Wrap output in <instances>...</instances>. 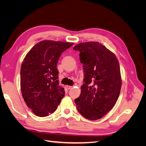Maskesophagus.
Returning a JSON list of instances; mask_svg holds the SVG:
<instances>
[{
	"label": "esophagus",
	"mask_w": 146,
	"mask_h": 146,
	"mask_svg": "<svg viewBox=\"0 0 146 146\" xmlns=\"http://www.w3.org/2000/svg\"><path fill=\"white\" fill-rule=\"evenodd\" d=\"M72 86H69V85H67V86H66V88H68V90H69V89H70V88H71Z\"/></svg>",
	"instance_id": "1"
}]
</instances>
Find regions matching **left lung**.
I'll list each match as a JSON object with an SVG mask.
<instances>
[{"mask_svg":"<svg viewBox=\"0 0 146 146\" xmlns=\"http://www.w3.org/2000/svg\"><path fill=\"white\" fill-rule=\"evenodd\" d=\"M80 52L85 72L80 96L75 99L77 108L89 120L104 116L116 104L122 79L115 54L98 42L80 43L74 47Z\"/></svg>","mask_w":146,"mask_h":146,"instance_id":"left-lung-1","label":"left lung"}]
</instances>
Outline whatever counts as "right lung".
I'll return each mask as SVG.
<instances>
[{"mask_svg":"<svg viewBox=\"0 0 146 146\" xmlns=\"http://www.w3.org/2000/svg\"><path fill=\"white\" fill-rule=\"evenodd\" d=\"M72 42L44 40L26 55L21 69V90L24 101L35 115L54 113L64 96L56 68L60 56Z\"/></svg>","mask_w":146,"mask_h":146,"instance_id":"obj_1","label":"right lung"}]
</instances>
